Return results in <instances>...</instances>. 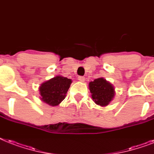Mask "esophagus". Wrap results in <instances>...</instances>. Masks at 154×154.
Here are the masks:
<instances>
[{
    "mask_svg": "<svg viewBox=\"0 0 154 154\" xmlns=\"http://www.w3.org/2000/svg\"><path fill=\"white\" fill-rule=\"evenodd\" d=\"M78 81H81V82H84L85 81V77H82V76H80V77H78Z\"/></svg>",
    "mask_w": 154,
    "mask_h": 154,
    "instance_id": "1",
    "label": "esophagus"
}]
</instances>
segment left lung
I'll return each instance as SVG.
<instances>
[{
    "label": "left lung",
    "mask_w": 154,
    "mask_h": 154,
    "mask_svg": "<svg viewBox=\"0 0 154 154\" xmlns=\"http://www.w3.org/2000/svg\"><path fill=\"white\" fill-rule=\"evenodd\" d=\"M89 90L92 98L97 104L107 106L112 100L115 96V89L111 83L103 77L95 79L89 83Z\"/></svg>",
    "instance_id": "8db88e82"
}]
</instances>
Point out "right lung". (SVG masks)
I'll return each mask as SVG.
<instances>
[{"label": "right lung", "instance_id": "add662e5", "mask_svg": "<svg viewBox=\"0 0 154 154\" xmlns=\"http://www.w3.org/2000/svg\"><path fill=\"white\" fill-rule=\"evenodd\" d=\"M71 83V79L62 76H56L41 85L39 87L40 99L49 105H58L66 97Z\"/></svg>", "mask_w": 154, "mask_h": 154}]
</instances>
